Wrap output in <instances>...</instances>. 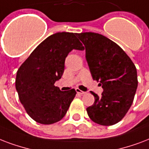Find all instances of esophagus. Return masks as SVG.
<instances>
[{
    "label": "esophagus",
    "instance_id": "34e87169",
    "mask_svg": "<svg viewBox=\"0 0 149 149\" xmlns=\"http://www.w3.org/2000/svg\"><path fill=\"white\" fill-rule=\"evenodd\" d=\"M76 92H77V93H78V94H80V95H84V94H85V92H83V91L80 90L79 88H76L75 89Z\"/></svg>",
    "mask_w": 149,
    "mask_h": 149
}]
</instances>
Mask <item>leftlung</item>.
I'll return each instance as SVG.
<instances>
[{"label":"left lung","instance_id":"left-lung-1","mask_svg":"<svg viewBox=\"0 0 149 149\" xmlns=\"http://www.w3.org/2000/svg\"><path fill=\"white\" fill-rule=\"evenodd\" d=\"M85 47V58L93 80L103 92L88 107V115L96 124L111 126L120 121L132 105L138 87L135 65L116 42L95 33L77 34Z\"/></svg>","mask_w":149,"mask_h":149}]
</instances>
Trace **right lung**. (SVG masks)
Wrapping results in <instances>:
<instances>
[{"label":"right lung","mask_w":149,"mask_h":149,"mask_svg":"<svg viewBox=\"0 0 149 149\" xmlns=\"http://www.w3.org/2000/svg\"><path fill=\"white\" fill-rule=\"evenodd\" d=\"M78 33H57L43 40L18 68L15 88L31 118L42 124L60 121L76 95L54 85L64 71V61L72 49L83 50Z\"/></svg>","instance_id":"obj_1"}]
</instances>
